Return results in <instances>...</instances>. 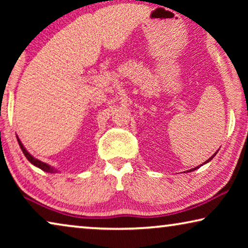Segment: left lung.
I'll list each match as a JSON object with an SVG mask.
<instances>
[{"mask_svg": "<svg viewBox=\"0 0 248 248\" xmlns=\"http://www.w3.org/2000/svg\"><path fill=\"white\" fill-rule=\"evenodd\" d=\"M217 155V152H216V154H215V155H211V158H209V159H208V160H206V161L204 162V164H206V162H209L210 160H212V158H213V157H215V155ZM204 164H203V165H204ZM201 166H202V165H200V166H198V167H195V168H192V169H191V170H189V171H193V170H195V169H198V168H200V167H201Z\"/></svg>", "mask_w": 248, "mask_h": 248, "instance_id": "8db88e82", "label": "left lung"}]
</instances>
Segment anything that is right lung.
Segmentation results:
<instances>
[{"label": "right lung", "mask_w": 248, "mask_h": 248, "mask_svg": "<svg viewBox=\"0 0 248 248\" xmlns=\"http://www.w3.org/2000/svg\"><path fill=\"white\" fill-rule=\"evenodd\" d=\"M16 140H18V143H19V145H20V148H21V150H22V152H23V155H26V158L28 159L29 162H31V164H32L33 166H36V167L40 168V169H42V170L46 171V172H56V171H57L55 168L50 167V166H49V165H47L46 162H43V161L38 160V159H36L35 157H32V155H30L28 151L26 150V148L23 147V144L21 143V141H20V139H19L18 137H16Z\"/></svg>", "instance_id": "1"}]
</instances>
